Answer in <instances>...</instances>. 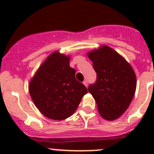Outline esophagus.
<instances>
[{
  "mask_svg": "<svg viewBox=\"0 0 154 154\" xmlns=\"http://www.w3.org/2000/svg\"><path fill=\"white\" fill-rule=\"evenodd\" d=\"M83 85H84V86L86 87V88H87V87H88V82H87L86 80H85V81H83Z\"/></svg>",
  "mask_w": 154,
  "mask_h": 154,
  "instance_id": "obj_1",
  "label": "esophagus"
}]
</instances>
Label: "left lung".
<instances>
[{
	"mask_svg": "<svg viewBox=\"0 0 154 154\" xmlns=\"http://www.w3.org/2000/svg\"><path fill=\"white\" fill-rule=\"evenodd\" d=\"M97 73V81L88 92L97 103L99 114L106 121L120 118L127 109L136 89V76L131 65L106 45L87 53Z\"/></svg>",
	"mask_w": 154,
	"mask_h": 154,
	"instance_id": "1",
	"label": "left lung"
}]
</instances>
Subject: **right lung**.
Listing matches in <instances>:
<instances>
[{"label":"right lung","instance_id":"right-lung-1","mask_svg":"<svg viewBox=\"0 0 154 154\" xmlns=\"http://www.w3.org/2000/svg\"><path fill=\"white\" fill-rule=\"evenodd\" d=\"M70 56L54 51L30 79L28 89L40 112L51 120L62 121L72 116L88 92L75 78L70 67Z\"/></svg>","mask_w":154,"mask_h":154}]
</instances>
